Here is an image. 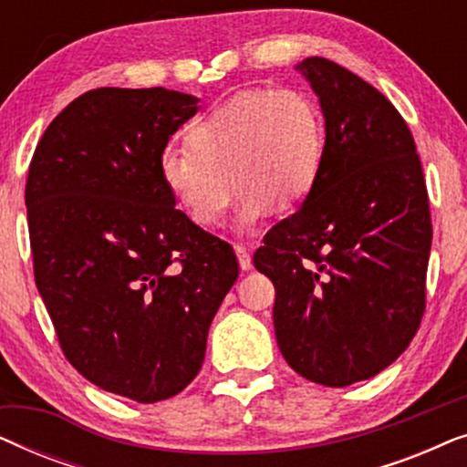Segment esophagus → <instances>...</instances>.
Masks as SVG:
<instances>
[{
	"instance_id": "34e87169",
	"label": "esophagus",
	"mask_w": 467,
	"mask_h": 467,
	"mask_svg": "<svg viewBox=\"0 0 467 467\" xmlns=\"http://www.w3.org/2000/svg\"><path fill=\"white\" fill-rule=\"evenodd\" d=\"M235 254H238V264L244 272H248L253 267V261H251V251H248L246 246L242 244H235Z\"/></svg>"
}]
</instances>
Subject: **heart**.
<instances>
[{
    "label": "heart",
    "mask_w": 467,
    "mask_h": 467,
    "mask_svg": "<svg viewBox=\"0 0 467 467\" xmlns=\"http://www.w3.org/2000/svg\"><path fill=\"white\" fill-rule=\"evenodd\" d=\"M325 159V119L308 93L253 88L202 117L187 149H168L159 176L195 225L216 227L240 191L238 227L274 206L296 210L312 195Z\"/></svg>",
    "instance_id": "obj_1"
}]
</instances>
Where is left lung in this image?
<instances>
[{
    "label": "left lung",
    "mask_w": 467,
    "mask_h": 467,
    "mask_svg": "<svg viewBox=\"0 0 467 467\" xmlns=\"http://www.w3.org/2000/svg\"><path fill=\"white\" fill-rule=\"evenodd\" d=\"M325 117L317 189L265 234L253 264L276 286L274 329L304 379L347 387L408 348L425 312L431 216L406 120L359 76L308 57Z\"/></svg>",
    "instance_id": "left-lung-1"
}]
</instances>
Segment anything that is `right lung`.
I'll use <instances>...</instances> for the list:
<instances>
[{
  "label": "right lung",
  "instance_id": "right-lung-1",
  "mask_svg": "<svg viewBox=\"0 0 467 467\" xmlns=\"http://www.w3.org/2000/svg\"><path fill=\"white\" fill-rule=\"evenodd\" d=\"M197 101L163 87L82 93L44 131L25 184L36 285L63 355L140 404L195 379L238 278L234 248L178 210L159 176Z\"/></svg>",
  "mask_w": 467,
  "mask_h": 467
}]
</instances>
